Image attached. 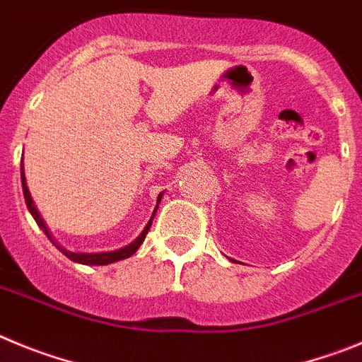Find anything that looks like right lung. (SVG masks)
<instances>
[{
	"label": "right lung",
	"mask_w": 362,
	"mask_h": 362,
	"mask_svg": "<svg viewBox=\"0 0 362 362\" xmlns=\"http://www.w3.org/2000/svg\"><path fill=\"white\" fill-rule=\"evenodd\" d=\"M21 185H23V194H25V202H27V207H28V211H30L32 216H34L35 223H37L41 229H43V233L47 234L48 238H50V242L54 243V245L57 247V249H59L61 252L66 256V258H70L71 262L83 263V265H108V263L120 262V259H126V258H129V256H133V254L136 252V249H139V247L142 245V242H144L146 234H148L149 227H151L153 218H155V213H157L158 204H160V198H162V193H160V194H158L157 207H155V211H153V216L149 218L148 226L144 227V230L139 234V238H136V240H133L129 245L122 247V249H119V250H112V252H95V254H92V252H70V250L63 249V247H61L57 242H54V238H52V234H50V230H48L47 223L43 221V218L39 216L37 209H35L34 200H32V197H30V191H28V187H27V178H25V169H23V162H21Z\"/></svg>",
	"instance_id": "add662e5"
}]
</instances>
